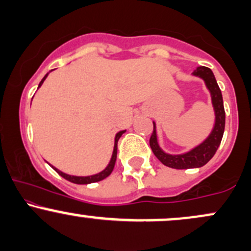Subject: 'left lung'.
<instances>
[{
  "instance_id": "8db88e82",
  "label": "left lung",
  "mask_w": 251,
  "mask_h": 251,
  "mask_svg": "<svg viewBox=\"0 0 251 251\" xmlns=\"http://www.w3.org/2000/svg\"><path fill=\"white\" fill-rule=\"evenodd\" d=\"M195 75L201 76L204 79L206 83V87L210 89L212 97V103H214L216 112V124L214 131L211 132L210 137L200 146L188 152L185 154L171 155L165 153L160 150L157 143V135H155V128L153 124V131H152L151 137H150V146L155 157L162 162L164 165L169 166L172 169L184 170V169H194L201 168L205 165L206 163L214 157L218 146L222 142L224 133V127H226V111L223 106V98H222V92L218 87L217 81H216L214 73L208 67H198L194 72Z\"/></svg>"
}]
</instances>
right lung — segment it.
I'll list each match as a JSON object with an SVG mask.
<instances>
[{
  "label": "right lung",
  "mask_w": 251,
  "mask_h": 251,
  "mask_svg": "<svg viewBox=\"0 0 251 251\" xmlns=\"http://www.w3.org/2000/svg\"><path fill=\"white\" fill-rule=\"evenodd\" d=\"M47 75H48V73L46 74L45 77H43V79L41 80V82L39 83V87L42 85V82L45 81V79H46V77H47ZM124 132H125V131H120V132H118V133H117V135H116V142H114L113 154H112L111 162H109L107 168L103 170L102 172H100V174L94 175V176H88V177H76V176H70V175L63 174V172L59 171V170L55 169V168H53V169L55 170V171H56L57 174H59L60 176H61V177L65 178V179L70 180V181H72V183H75V184H91V183H96V181H100V180L105 179L106 177H108V176L112 174V171H113V169H114V165H116L117 150H118V140L120 139V137H122V134L124 133Z\"/></svg>",
  "instance_id": "obj_1"
}]
</instances>
